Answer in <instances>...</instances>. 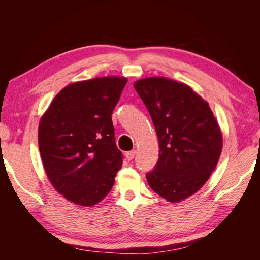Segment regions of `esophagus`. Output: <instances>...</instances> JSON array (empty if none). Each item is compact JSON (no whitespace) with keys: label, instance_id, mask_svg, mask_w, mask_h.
<instances>
[{"label":"esophagus","instance_id":"esophagus-1","mask_svg":"<svg viewBox=\"0 0 260 260\" xmlns=\"http://www.w3.org/2000/svg\"><path fill=\"white\" fill-rule=\"evenodd\" d=\"M135 155H136V151L127 152V153H125V158H127L128 160H132L133 158H135Z\"/></svg>","mask_w":260,"mask_h":260}]
</instances>
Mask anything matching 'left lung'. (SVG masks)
<instances>
[{
    "label": "left lung",
    "mask_w": 260,
    "mask_h": 260,
    "mask_svg": "<svg viewBox=\"0 0 260 260\" xmlns=\"http://www.w3.org/2000/svg\"><path fill=\"white\" fill-rule=\"evenodd\" d=\"M135 89L152 117L159 157L146 174L152 190L171 203L198 192L215 170L222 135L206 101L190 86L167 78L135 82Z\"/></svg>",
    "instance_id": "left-lung-1"
}]
</instances>
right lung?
Returning <instances> with one entry per match:
<instances>
[{"instance_id":"add662e5","label":"right lung","mask_w":260,"mask_h":260,"mask_svg":"<svg viewBox=\"0 0 260 260\" xmlns=\"http://www.w3.org/2000/svg\"><path fill=\"white\" fill-rule=\"evenodd\" d=\"M127 79L100 77L65 86L39 123L38 143L50 182L69 202L93 206L122 166L112 114Z\"/></svg>"}]
</instances>
